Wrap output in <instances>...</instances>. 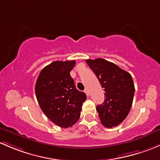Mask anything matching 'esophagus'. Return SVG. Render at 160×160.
<instances>
[{
	"mask_svg": "<svg viewBox=\"0 0 160 160\" xmlns=\"http://www.w3.org/2000/svg\"><path fill=\"white\" fill-rule=\"evenodd\" d=\"M85 94H86V95H87V96H89L90 93H89V91H88V88H86V89L85 90Z\"/></svg>",
	"mask_w": 160,
	"mask_h": 160,
	"instance_id": "esophagus-1",
	"label": "esophagus"
}]
</instances>
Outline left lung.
Here are the masks:
<instances>
[{
    "label": "left lung",
    "mask_w": 160,
    "mask_h": 160,
    "mask_svg": "<svg viewBox=\"0 0 160 160\" xmlns=\"http://www.w3.org/2000/svg\"><path fill=\"white\" fill-rule=\"evenodd\" d=\"M87 64L98 78L105 91V101L96 110L105 127L117 126L129 114L135 87L129 72L102 58L88 59Z\"/></svg>",
    "instance_id": "1"
}]
</instances>
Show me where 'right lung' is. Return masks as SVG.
<instances>
[{"mask_svg": "<svg viewBox=\"0 0 160 160\" xmlns=\"http://www.w3.org/2000/svg\"><path fill=\"white\" fill-rule=\"evenodd\" d=\"M75 61H56L42 69L35 84V95L45 116L62 128L78 120L86 95L75 88L70 72Z\"/></svg>", "mask_w": 160, "mask_h": 160, "instance_id": "1", "label": "right lung"}]
</instances>
